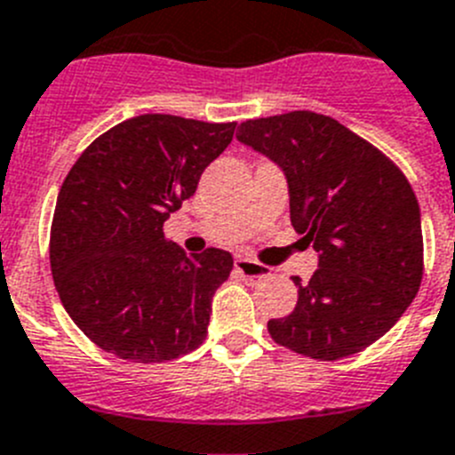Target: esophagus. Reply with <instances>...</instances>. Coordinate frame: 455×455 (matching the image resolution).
Wrapping results in <instances>:
<instances>
[{
	"mask_svg": "<svg viewBox=\"0 0 455 455\" xmlns=\"http://www.w3.org/2000/svg\"><path fill=\"white\" fill-rule=\"evenodd\" d=\"M233 266H235V272H238V275H243L244 279H250V282H259V279H263V276L270 275V270H267L266 266L254 263V260H250V259H243V256H238Z\"/></svg>",
	"mask_w": 455,
	"mask_h": 455,
	"instance_id": "34e87169",
	"label": "esophagus"
}]
</instances>
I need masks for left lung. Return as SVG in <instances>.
<instances>
[{
	"label": "left lung",
	"mask_w": 455,
	"mask_h": 455,
	"mask_svg": "<svg viewBox=\"0 0 455 455\" xmlns=\"http://www.w3.org/2000/svg\"><path fill=\"white\" fill-rule=\"evenodd\" d=\"M238 141L282 169L291 224L318 251L298 304L267 331L279 346L334 362L396 325L424 275V235L408 179L373 144L315 112L244 121Z\"/></svg>",
	"instance_id": "left-lung-1"
}]
</instances>
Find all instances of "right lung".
I'll list each match as a JSON object with an SVG mask.
<instances>
[{
  "mask_svg": "<svg viewBox=\"0 0 455 455\" xmlns=\"http://www.w3.org/2000/svg\"><path fill=\"white\" fill-rule=\"evenodd\" d=\"M235 124L141 114L100 134L63 180L50 266L63 309L118 359L156 364L204 343L224 250L185 256L162 224L196 192Z\"/></svg>",
  "mask_w": 455,
  "mask_h": 455,
  "instance_id": "right-lung-1",
  "label": "right lung"
}]
</instances>
